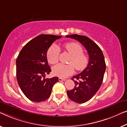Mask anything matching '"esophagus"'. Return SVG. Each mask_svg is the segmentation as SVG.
I'll use <instances>...</instances> for the list:
<instances>
[{
	"mask_svg": "<svg viewBox=\"0 0 127 127\" xmlns=\"http://www.w3.org/2000/svg\"><path fill=\"white\" fill-rule=\"evenodd\" d=\"M59 81L60 82H62V81H65V79H63V78H59Z\"/></svg>",
	"mask_w": 127,
	"mask_h": 127,
	"instance_id": "obj_1",
	"label": "esophagus"
}]
</instances>
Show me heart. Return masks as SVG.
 Segmentation results:
<instances>
[{
    "label": "heart",
    "instance_id": "1",
    "mask_svg": "<svg viewBox=\"0 0 127 127\" xmlns=\"http://www.w3.org/2000/svg\"><path fill=\"white\" fill-rule=\"evenodd\" d=\"M64 48L71 56L68 61L69 64H58L52 68L53 74L61 78L67 77L72 74L74 72V67L76 71H83L89 63L88 57L83 53V50L79 44L74 42H68L64 45ZM59 52V48L55 44L50 46L46 54L47 60L50 64L58 63Z\"/></svg>",
    "mask_w": 127,
    "mask_h": 127
}]
</instances>
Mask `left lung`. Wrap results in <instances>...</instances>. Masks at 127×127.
<instances>
[{
	"label": "left lung",
	"instance_id": "left-lung-1",
	"mask_svg": "<svg viewBox=\"0 0 127 127\" xmlns=\"http://www.w3.org/2000/svg\"><path fill=\"white\" fill-rule=\"evenodd\" d=\"M66 37L76 40L84 46L89 56L87 67L72 78L74 88L67 91L69 98L78 103L86 102L96 94L102 83L106 69L104 56L100 48L89 37L72 34Z\"/></svg>",
	"mask_w": 127,
	"mask_h": 127
}]
</instances>
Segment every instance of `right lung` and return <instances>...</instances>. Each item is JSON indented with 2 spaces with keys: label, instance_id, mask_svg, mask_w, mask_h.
I'll return each mask as SVG.
<instances>
[{
  "label": "right lung",
  "instance_id": "add662e5",
  "mask_svg": "<svg viewBox=\"0 0 127 127\" xmlns=\"http://www.w3.org/2000/svg\"><path fill=\"white\" fill-rule=\"evenodd\" d=\"M62 36L41 34L24 46L16 61L17 79L21 90L30 101H44L50 97L53 85L59 81L56 76L46 78L51 71L46 54L49 48ZM44 78H42V77Z\"/></svg>",
  "mask_w": 127,
  "mask_h": 127
}]
</instances>
